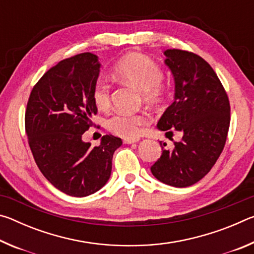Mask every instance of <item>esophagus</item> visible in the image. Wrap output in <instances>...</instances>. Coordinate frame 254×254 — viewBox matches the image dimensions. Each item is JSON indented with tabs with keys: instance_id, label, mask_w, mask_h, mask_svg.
<instances>
[{
	"instance_id": "esophagus-1",
	"label": "esophagus",
	"mask_w": 254,
	"mask_h": 254,
	"mask_svg": "<svg viewBox=\"0 0 254 254\" xmlns=\"http://www.w3.org/2000/svg\"><path fill=\"white\" fill-rule=\"evenodd\" d=\"M139 141V139H123V143L126 144H132V143H135Z\"/></svg>"
}]
</instances>
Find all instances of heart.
Wrapping results in <instances>:
<instances>
[{"instance_id": "heart-1", "label": "heart", "mask_w": 254, "mask_h": 254, "mask_svg": "<svg viewBox=\"0 0 254 254\" xmlns=\"http://www.w3.org/2000/svg\"><path fill=\"white\" fill-rule=\"evenodd\" d=\"M113 72L118 78L127 81L142 92L145 101L153 104L160 103L166 94L161 84L163 72L160 66L147 56L132 54L123 57L115 64ZM92 97L98 109H106L111 101V85L103 77H98L93 85ZM150 122L145 113H115L106 120V127L110 132L126 139H134L143 131Z\"/></svg>"}]
</instances>
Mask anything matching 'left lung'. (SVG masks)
Returning <instances> with one entry per match:
<instances>
[{
    "mask_svg": "<svg viewBox=\"0 0 254 254\" xmlns=\"http://www.w3.org/2000/svg\"><path fill=\"white\" fill-rule=\"evenodd\" d=\"M166 65L175 78V101L158 122V128L183 133L174 148L162 147L151 166L158 180L188 187L209 173L224 149L230 127V101L216 72L200 56L179 49L165 51ZM161 144V143H160ZM163 145H166L163 143Z\"/></svg>",
    "mask_w": 254,
    "mask_h": 254,
    "instance_id": "obj_1",
    "label": "left lung"
}]
</instances>
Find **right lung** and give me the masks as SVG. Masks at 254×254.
Here are the masks:
<instances>
[{"label": "right lung", "mask_w": 254, "mask_h": 254, "mask_svg": "<svg viewBox=\"0 0 254 254\" xmlns=\"http://www.w3.org/2000/svg\"><path fill=\"white\" fill-rule=\"evenodd\" d=\"M100 67L91 53L62 60L33 86L25 109V133L38 168L69 196H88L104 186L113 153L122 144L112 134L97 147L81 141L97 113L92 89Z\"/></svg>", "instance_id": "right-lung-1"}]
</instances>
